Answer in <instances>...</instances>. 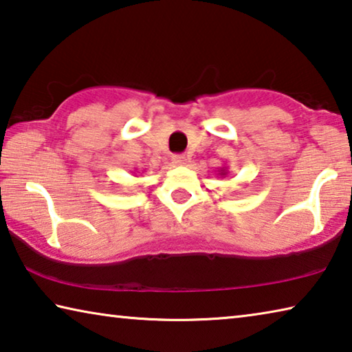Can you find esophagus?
<instances>
[{
  "label": "esophagus",
  "instance_id": "34e87169",
  "mask_svg": "<svg viewBox=\"0 0 352 352\" xmlns=\"http://www.w3.org/2000/svg\"><path fill=\"white\" fill-rule=\"evenodd\" d=\"M172 162H174V164H177V166H184L186 164V157L182 153H175V155H172Z\"/></svg>",
  "mask_w": 352,
  "mask_h": 352
}]
</instances>
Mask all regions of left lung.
<instances>
[{"instance_id": "8db88e82", "label": "left lung", "mask_w": 352, "mask_h": 352, "mask_svg": "<svg viewBox=\"0 0 352 352\" xmlns=\"http://www.w3.org/2000/svg\"><path fill=\"white\" fill-rule=\"evenodd\" d=\"M217 172H219L217 175H219V177H222V178H225L226 175H228V169H226V168H220Z\"/></svg>"}]
</instances>
